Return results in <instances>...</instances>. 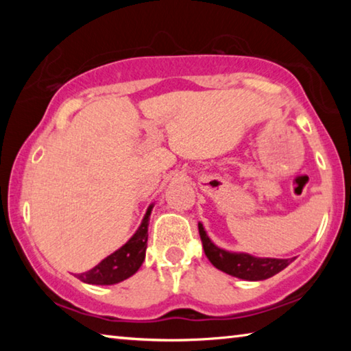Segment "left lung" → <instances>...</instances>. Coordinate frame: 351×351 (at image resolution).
<instances>
[{"label":"left lung","instance_id":"1","mask_svg":"<svg viewBox=\"0 0 351 351\" xmlns=\"http://www.w3.org/2000/svg\"><path fill=\"white\" fill-rule=\"evenodd\" d=\"M198 229L206 257L210 260V263L226 274L243 278V280H265L276 276L293 261V258H258L249 254L228 252L213 245L201 223L198 224Z\"/></svg>","mask_w":351,"mask_h":351}]
</instances>
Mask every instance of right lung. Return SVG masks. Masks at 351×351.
I'll list each match as a JSON object with an SVG mask.
<instances>
[{"mask_svg":"<svg viewBox=\"0 0 351 351\" xmlns=\"http://www.w3.org/2000/svg\"><path fill=\"white\" fill-rule=\"evenodd\" d=\"M150 212L152 206L148 207L139 229L136 230V234L125 245L104 258L93 269L82 272V274H75V277L80 278L82 282L91 285H114L132 277L141 268L142 261L145 258Z\"/></svg>","mask_w":351,"mask_h":351,"instance_id":"right-lung-1","label":"right lung"}]
</instances>
